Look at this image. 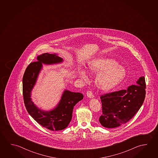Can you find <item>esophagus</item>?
Wrapping results in <instances>:
<instances>
[{"label":"esophagus","instance_id":"34e87169","mask_svg":"<svg viewBox=\"0 0 158 158\" xmlns=\"http://www.w3.org/2000/svg\"><path fill=\"white\" fill-rule=\"evenodd\" d=\"M86 95H87V96H88V98H93L94 96L93 93V92L91 91H88L87 93H86Z\"/></svg>","mask_w":158,"mask_h":158}]
</instances>
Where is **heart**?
Segmentation results:
<instances>
[{
	"mask_svg": "<svg viewBox=\"0 0 158 158\" xmlns=\"http://www.w3.org/2000/svg\"><path fill=\"white\" fill-rule=\"evenodd\" d=\"M88 72L98 74L96 79V85L104 90H110L117 85L126 75L124 68L116 60L108 58H100L91 61L88 65ZM81 75L83 78H86L85 73H81Z\"/></svg>",
	"mask_w": 158,
	"mask_h": 158,
	"instance_id": "obj_1",
	"label": "heart"
}]
</instances>
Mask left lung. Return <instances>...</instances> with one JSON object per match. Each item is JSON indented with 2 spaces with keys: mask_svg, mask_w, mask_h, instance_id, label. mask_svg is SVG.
Masks as SVG:
<instances>
[{
  "mask_svg": "<svg viewBox=\"0 0 158 158\" xmlns=\"http://www.w3.org/2000/svg\"><path fill=\"white\" fill-rule=\"evenodd\" d=\"M139 85L129 86L127 90L105 94L100 96L102 114L99 121L106 128H115L132 118L144 101L145 78L140 77Z\"/></svg>",
  "mask_w": 158,
  "mask_h": 158,
  "instance_id": "1",
  "label": "left lung"
}]
</instances>
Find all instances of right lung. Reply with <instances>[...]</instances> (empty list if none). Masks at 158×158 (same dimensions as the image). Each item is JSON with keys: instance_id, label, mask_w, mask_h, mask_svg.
<instances>
[{"instance_id": "1", "label": "right lung", "mask_w": 158, "mask_h": 158, "mask_svg": "<svg viewBox=\"0 0 158 158\" xmlns=\"http://www.w3.org/2000/svg\"><path fill=\"white\" fill-rule=\"evenodd\" d=\"M62 61V58L56 54H42L37 57V61L27 66L23 79V101L27 111L38 123L51 131H60L67 127L72 118L74 107L84 96L81 93L65 90L57 107L49 111L40 110L31 101V91L41 69L42 63L53 64Z\"/></svg>"}]
</instances>
